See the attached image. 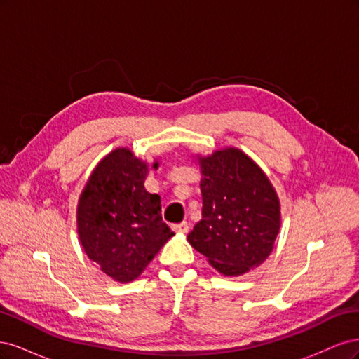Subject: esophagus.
Wrapping results in <instances>:
<instances>
[{
    "instance_id": "obj_1",
    "label": "esophagus",
    "mask_w": 359,
    "mask_h": 359,
    "mask_svg": "<svg viewBox=\"0 0 359 359\" xmlns=\"http://www.w3.org/2000/svg\"><path fill=\"white\" fill-rule=\"evenodd\" d=\"M172 231H175L178 233H187L189 232V223L182 222V223H178V224H173Z\"/></svg>"
}]
</instances>
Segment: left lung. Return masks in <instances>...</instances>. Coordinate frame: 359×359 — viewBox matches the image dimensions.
<instances>
[{
  "label": "left lung",
  "mask_w": 359,
  "mask_h": 359,
  "mask_svg": "<svg viewBox=\"0 0 359 359\" xmlns=\"http://www.w3.org/2000/svg\"><path fill=\"white\" fill-rule=\"evenodd\" d=\"M202 220L187 240L227 277L257 268L280 231V201L268 177L238 148L199 157Z\"/></svg>",
  "instance_id": "obj_1"
}]
</instances>
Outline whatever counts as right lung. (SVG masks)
Returning <instances> with one entry per match:
<instances>
[{
  "label": "right lung",
  "mask_w": 359,
  "mask_h": 359,
  "mask_svg": "<svg viewBox=\"0 0 359 359\" xmlns=\"http://www.w3.org/2000/svg\"><path fill=\"white\" fill-rule=\"evenodd\" d=\"M147 175L145 161L116 148L95 166L79 198L76 222L85 253L119 283L142 274L173 236L161 220L160 196L145 190Z\"/></svg>",
  "instance_id": "obj_1"
}]
</instances>
